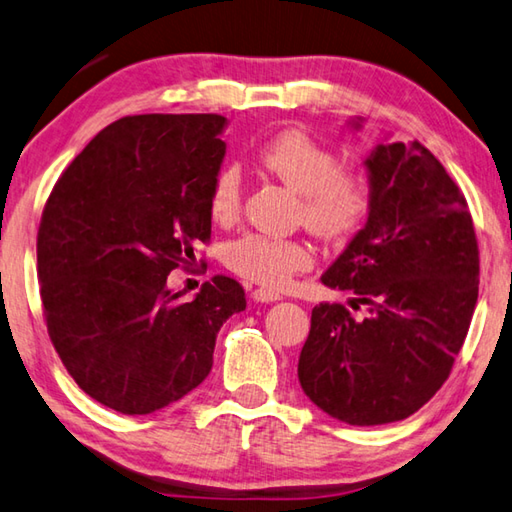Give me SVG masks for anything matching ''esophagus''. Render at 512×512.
Wrapping results in <instances>:
<instances>
[{"instance_id":"esophagus-1","label":"esophagus","mask_w":512,"mask_h":512,"mask_svg":"<svg viewBox=\"0 0 512 512\" xmlns=\"http://www.w3.org/2000/svg\"><path fill=\"white\" fill-rule=\"evenodd\" d=\"M253 300L255 302H275V300H280V295H277L275 291H271V288H255L253 291Z\"/></svg>"}]
</instances>
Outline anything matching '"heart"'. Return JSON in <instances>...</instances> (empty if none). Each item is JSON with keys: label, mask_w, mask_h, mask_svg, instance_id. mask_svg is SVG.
Masks as SVG:
<instances>
[{"label": "heart", "mask_w": 512, "mask_h": 512, "mask_svg": "<svg viewBox=\"0 0 512 512\" xmlns=\"http://www.w3.org/2000/svg\"><path fill=\"white\" fill-rule=\"evenodd\" d=\"M259 165L300 194V221L322 239H345L369 217L374 190L360 165H342L331 145L304 129H284L259 150ZM244 179L237 165H224L215 174L208 194L210 217L230 224L241 212ZM230 271L268 288H280L291 277L309 271L313 250L300 239L250 235L226 246Z\"/></svg>", "instance_id": "obj_1"}]
</instances>
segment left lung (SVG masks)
I'll use <instances>...</instances> for the list:
<instances>
[{
	"label": "left lung",
	"mask_w": 512,
	"mask_h": 512,
	"mask_svg": "<svg viewBox=\"0 0 512 512\" xmlns=\"http://www.w3.org/2000/svg\"><path fill=\"white\" fill-rule=\"evenodd\" d=\"M369 219L322 282L351 291L311 311L297 378L349 425L403 421L448 380L479 295V246L468 201L418 141L378 145L367 159Z\"/></svg>",
	"instance_id": "8db88e82"
}]
</instances>
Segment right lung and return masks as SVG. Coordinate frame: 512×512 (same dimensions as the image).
<instances>
[{
	"instance_id": "obj_1",
	"label": "right lung",
	"mask_w": 512,
	"mask_h": 512,
	"mask_svg": "<svg viewBox=\"0 0 512 512\" xmlns=\"http://www.w3.org/2000/svg\"><path fill=\"white\" fill-rule=\"evenodd\" d=\"M219 114L125 116L62 172L37 230V280L55 351L82 392L152 414L201 385L215 340L246 309L215 275L194 300L167 288L210 241L208 194L226 154Z\"/></svg>"
}]
</instances>
